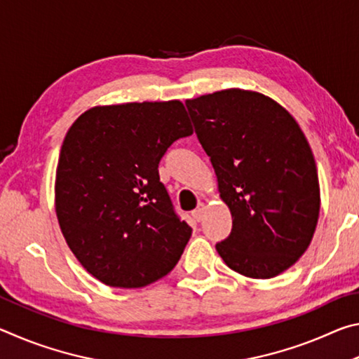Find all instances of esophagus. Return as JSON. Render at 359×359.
Returning a JSON list of instances; mask_svg holds the SVG:
<instances>
[{"label":"esophagus","instance_id":"1","mask_svg":"<svg viewBox=\"0 0 359 359\" xmlns=\"http://www.w3.org/2000/svg\"><path fill=\"white\" fill-rule=\"evenodd\" d=\"M204 214H205V205H204L203 203H201V204H199V205H198V208L193 210V217H194V218H196V220H198V222H201V220H203V217H204Z\"/></svg>","mask_w":359,"mask_h":359}]
</instances>
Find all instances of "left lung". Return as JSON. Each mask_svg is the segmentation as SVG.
Returning <instances> with one entry per match:
<instances>
[{
    "label": "left lung",
    "mask_w": 359,
    "mask_h": 359,
    "mask_svg": "<svg viewBox=\"0 0 359 359\" xmlns=\"http://www.w3.org/2000/svg\"><path fill=\"white\" fill-rule=\"evenodd\" d=\"M185 104L233 215L218 255L245 277L278 276L307 250L318 222V174L306 136L287 109L250 90Z\"/></svg>",
    "instance_id": "left-lung-1"
}]
</instances>
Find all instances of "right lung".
Returning <instances> with one entry per match:
<instances>
[{
    "label": "right lung",
    "mask_w": 359,
    "mask_h": 359,
    "mask_svg": "<svg viewBox=\"0 0 359 359\" xmlns=\"http://www.w3.org/2000/svg\"><path fill=\"white\" fill-rule=\"evenodd\" d=\"M193 135L180 101L96 106L60 150L55 210L85 271L117 288H141L177 264L191 228L175 214L158 165Z\"/></svg>",
    "instance_id": "1"
}]
</instances>
